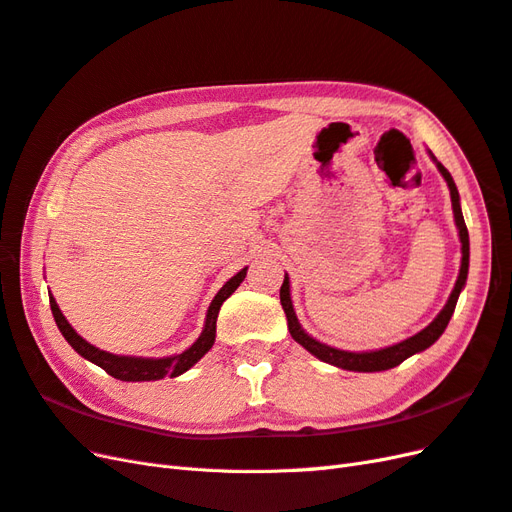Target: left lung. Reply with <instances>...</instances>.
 Listing matches in <instances>:
<instances>
[{
  "label": "left lung",
  "mask_w": 512,
  "mask_h": 512,
  "mask_svg": "<svg viewBox=\"0 0 512 512\" xmlns=\"http://www.w3.org/2000/svg\"><path fill=\"white\" fill-rule=\"evenodd\" d=\"M429 156L435 163L437 171L442 173V178L448 184V191H450V201H452V214H455V225L459 229V240H461V268H459V276H457V283L452 287L448 302L444 304V309L437 313V317L431 321L427 328H422L414 337L405 339L401 343H394L390 347H382V349H371V352H347V349H337V347H330L326 343H321L317 339H313L309 332H304V328L300 326V321L296 317L294 311V304H291V291H289V276L285 274V281L281 285V304H283V311L287 317V328L289 334L294 337L296 343H300L306 352H311L315 358H319L321 362H328L332 367H339L345 371H358V373H375V371H388L392 367H399L403 360H407L414 354L425 352L427 347H431L437 339L442 337V332L446 330L448 321L455 313V306L459 300V294L465 287L467 281V270H470V236H467V227L463 221V212H461V199H459V191L455 186V180H452V175L448 173V169L437 160L431 150Z\"/></svg>",
  "instance_id": "left-lung-1"
}]
</instances>
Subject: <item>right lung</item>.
<instances>
[{
  "label": "right lung",
  "mask_w": 512,
  "mask_h": 512,
  "mask_svg": "<svg viewBox=\"0 0 512 512\" xmlns=\"http://www.w3.org/2000/svg\"><path fill=\"white\" fill-rule=\"evenodd\" d=\"M248 268H242L236 276L218 289V294L214 296V300L208 306V315H206V324H203V330L199 334V339L184 349L182 354L175 356H167V358H141V356H118V354H109L105 349H98L92 343H87L81 334H77V330L68 324V319L64 317V313L57 306L55 298L49 296L51 302V311H53V319L57 328L64 334V339L68 341V345L75 349L79 356H83L85 360L94 362L96 367L105 369L111 377L122 379V382H156V379L163 377H178L182 373H186L188 369L197 364L203 356H206L216 339V317L218 311H221L223 302L240 287V283L244 281Z\"/></svg>",
  "instance_id": "obj_1"
}]
</instances>
